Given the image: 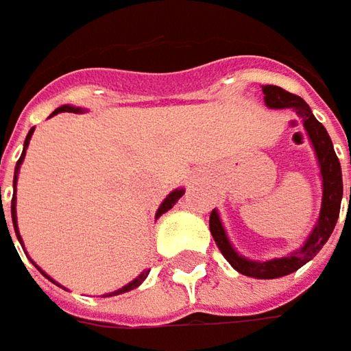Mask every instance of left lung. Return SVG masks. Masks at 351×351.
<instances>
[{
    "mask_svg": "<svg viewBox=\"0 0 351 351\" xmlns=\"http://www.w3.org/2000/svg\"><path fill=\"white\" fill-rule=\"evenodd\" d=\"M263 101L269 109H293L297 115L303 119V127L308 134V138L313 142V148L317 152L318 166H320V176H322V205H320V215L318 221L313 228V232L304 240V244L297 252H293L289 256L276 258V260H267V262H256L248 260L244 256H240L232 244L228 242V236L224 232L223 223L219 219V213L213 209L209 219L210 234L215 238L217 246L221 250L226 262L234 267L238 274L256 279H277V277L289 276L293 271H297L299 267H303L304 263L311 262L322 246L326 244V240L330 238L334 226L338 223L340 217V203H342V168H340V160L334 152L330 136L326 132V128L322 127V123H318L311 107L299 97L293 95L289 91L277 86H262ZM351 164V156H350ZM350 203H351V187H350Z\"/></svg>",
    "mask_w": 351,
    "mask_h": 351,
    "instance_id": "obj_1",
    "label": "left lung"
}]
</instances>
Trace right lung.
Instances as JSON below:
<instances>
[{"label":"right lung","mask_w":351,"mask_h":351,"mask_svg":"<svg viewBox=\"0 0 351 351\" xmlns=\"http://www.w3.org/2000/svg\"><path fill=\"white\" fill-rule=\"evenodd\" d=\"M80 111H82L80 107H72V105H62V107H58V109H56V111H54L52 115H58V113H80ZM33 130H34V128H31V130H29V134H27V138H25V146H23V154H21V158L17 160V166H15V176H13V187H15V183H17V176H19L21 162H23V158H25V150H27V146H29V141H31V136H33ZM0 191H1V187H0ZM183 193H185L183 189H176V191H171V193H169V195L164 199V203L160 205V209H158V213H156V219H158L160 215H164L166 210L171 209V207H173V205L178 203V199H180ZM0 195H1V193H0ZM0 199H1V197H0ZM15 203H17V199H15V195H13V199H11V219H13V228H15L17 240H19L21 246H23V240H21L19 228H17V210H15ZM7 232H9V228H7ZM9 238H11V236H9ZM11 242H13V240H11ZM36 269H38V271H40L43 276H47V274H45V271H43V269H40L38 265H36ZM148 271H150V269H148ZM148 271H142L141 276L136 277V279H132V281H130L128 285L121 287V289L115 291V293H109V297H113V295H121V293H127V291H130V289H136V287L141 285L142 281L146 279ZM47 279H50V277L47 276ZM50 281H54V279H50ZM54 283H56V281H54ZM56 285H58V283H56ZM58 287H60V285H58Z\"/></svg>","instance_id":"obj_1"}]
</instances>
